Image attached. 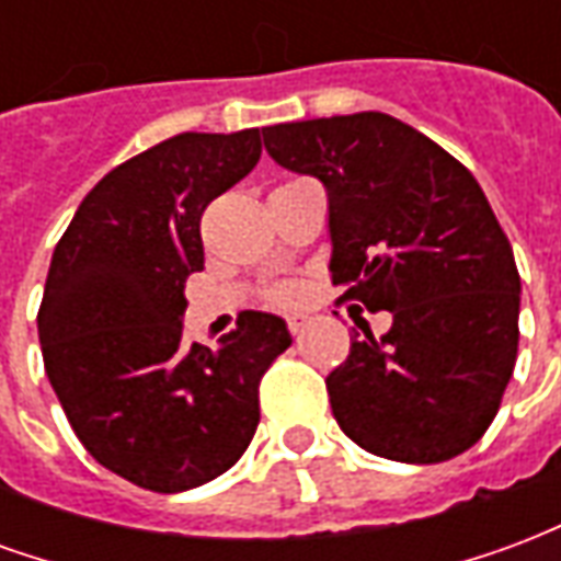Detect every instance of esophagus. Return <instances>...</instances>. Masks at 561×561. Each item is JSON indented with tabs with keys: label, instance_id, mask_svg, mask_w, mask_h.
<instances>
[{
	"label": "esophagus",
	"instance_id": "1",
	"mask_svg": "<svg viewBox=\"0 0 561 561\" xmlns=\"http://www.w3.org/2000/svg\"><path fill=\"white\" fill-rule=\"evenodd\" d=\"M306 321H309V318H306L304 312H294V316H288V330H291V333H300V330L306 328Z\"/></svg>",
	"mask_w": 561,
	"mask_h": 561
}]
</instances>
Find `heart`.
Masks as SVG:
<instances>
[{"label":"heart","instance_id":"b5f03b06","mask_svg":"<svg viewBox=\"0 0 561 561\" xmlns=\"http://www.w3.org/2000/svg\"><path fill=\"white\" fill-rule=\"evenodd\" d=\"M276 297H279V300H288V297H291V288H279V291H276Z\"/></svg>","mask_w":561,"mask_h":561}]
</instances>
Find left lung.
I'll list each match as a JSON object with an SVG mask.
<instances>
[{"mask_svg": "<svg viewBox=\"0 0 561 561\" xmlns=\"http://www.w3.org/2000/svg\"><path fill=\"white\" fill-rule=\"evenodd\" d=\"M264 147L328 188L330 276L385 336L354 333L328 376L352 442L397 462H445L493 423L519 342V273L478 180L378 111L261 128Z\"/></svg>", "mask_w": 561, "mask_h": 561, "instance_id": "8db88e82", "label": "left lung"}]
</instances>
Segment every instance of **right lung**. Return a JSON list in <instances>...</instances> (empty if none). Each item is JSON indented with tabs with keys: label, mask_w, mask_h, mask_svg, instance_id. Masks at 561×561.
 <instances>
[{
	"label": "right lung",
	"mask_w": 561,
	"mask_h": 561,
	"mask_svg": "<svg viewBox=\"0 0 561 561\" xmlns=\"http://www.w3.org/2000/svg\"><path fill=\"white\" fill-rule=\"evenodd\" d=\"M257 159V128L161 140L99 180L54 249L38 309L47 378L80 445L152 493L201 486L243 457L261 376L291 345L270 312H243L219 348L183 345L201 216Z\"/></svg>",
	"instance_id": "right-lung-1"
}]
</instances>
